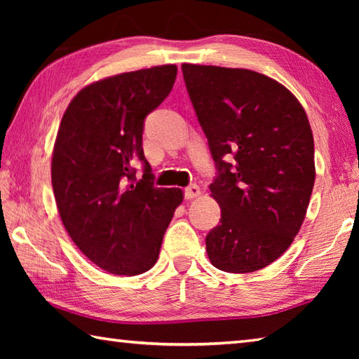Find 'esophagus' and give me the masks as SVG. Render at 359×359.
I'll list each match as a JSON object with an SVG mask.
<instances>
[{
  "label": "esophagus",
  "instance_id": "obj_1",
  "mask_svg": "<svg viewBox=\"0 0 359 359\" xmlns=\"http://www.w3.org/2000/svg\"><path fill=\"white\" fill-rule=\"evenodd\" d=\"M202 194V189L197 185H189L188 188H185V197L187 199H196Z\"/></svg>",
  "mask_w": 359,
  "mask_h": 359
}]
</instances>
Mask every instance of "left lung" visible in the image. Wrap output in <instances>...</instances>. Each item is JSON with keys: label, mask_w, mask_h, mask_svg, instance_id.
I'll list each match as a JSON object with an SVG mask.
<instances>
[{"label": "left lung", "mask_w": 359, "mask_h": 359, "mask_svg": "<svg viewBox=\"0 0 359 359\" xmlns=\"http://www.w3.org/2000/svg\"><path fill=\"white\" fill-rule=\"evenodd\" d=\"M182 72L219 168L208 257L222 271H257L285 253L307 215L316 175L307 114L264 74L189 63Z\"/></svg>", "instance_id": "8db88e82"}]
</instances>
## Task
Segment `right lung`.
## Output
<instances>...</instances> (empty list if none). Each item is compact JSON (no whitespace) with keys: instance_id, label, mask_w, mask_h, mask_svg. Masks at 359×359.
<instances>
[{"instance_id":"1","label":"right lung","mask_w":359,"mask_h":359,"mask_svg":"<svg viewBox=\"0 0 359 359\" xmlns=\"http://www.w3.org/2000/svg\"><path fill=\"white\" fill-rule=\"evenodd\" d=\"M177 66L123 72L75 95L52 151V188L67 234L102 270L135 276L154 266L163 234L184 201L156 188L142 148L143 120L171 93ZM142 159L145 174L133 177Z\"/></svg>"}]
</instances>
